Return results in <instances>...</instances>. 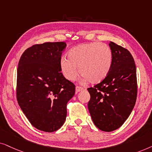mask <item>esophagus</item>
Wrapping results in <instances>:
<instances>
[{"instance_id":"1","label":"esophagus","mask_w":152,"mask_h":152,"mask_svg":"<svg viewBox=\"0 0 152 152\" xmlns=\"http://www.w3.org/2000/svg\"><path fill=\"white\" fill-rule=\"evenodd\" d=\"M84 90V88H82V87H80V86H76V91L77 92H81V91Z\"/></svg>"}]
</instances>
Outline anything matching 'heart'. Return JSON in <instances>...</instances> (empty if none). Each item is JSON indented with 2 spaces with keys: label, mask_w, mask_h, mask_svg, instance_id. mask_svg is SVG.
<instances>
[{
  "label": "heart",
  "mask_w": 152,
  "mask_h": 152,
  "mask_svg": "<svg viewBox=\"0 0 152 152\" xmlns=\"http://www.w3.org/2000/svg\"><path fill=\"white\" fill-rule=\"evenodd\" d=\"M112 64L110 48L98 42L76 46L69 50L68 58L64 56L60 60V68L66 79L74 80L80 71L85 79L94 84L99 83L106 78Z\"/></svg>",
  "instance_id": "heart-1"
}]
</instances>
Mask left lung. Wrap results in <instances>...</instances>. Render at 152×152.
<instances>
[{
    "mask_svg": "<svg viewBox=\"0 0 152 152\" xmlns=\"http://www.w3.org/2000/svg\"><path fill=\"white\" fill-rule=\"evenodd\" d=\"M113 53L110 71L104 80L88 88V110L97 128L110 132L119 129L134 108L137 98L136 66L126 48L109 44Z\"/></svg>",
    "mask_w": 152,
    "mask_h": 152,
    "instance_id": "left-lung-1",
    "label": "left lung"
}]
</instances>
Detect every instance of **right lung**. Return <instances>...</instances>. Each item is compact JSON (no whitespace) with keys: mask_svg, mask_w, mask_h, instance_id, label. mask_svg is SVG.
I'll return each mask as SVG.
<instances>
[{"mask_svg":"<svg viewBox=\"0 0 152 152\" xmlns=\"http://www.w3.org/2000/svg\"><path fill=\"white\" fill-rule=\"evenodd\" d=\"M66 43L35 44L22 54L17 69V99L32 126L45 132L61 127L66 104L75 94L74 84L64 77L60 68Z\"/></svg>","mask_w":152,"mask_h":152,"instance_id":"1","label":"right lung"}]
</instances>
